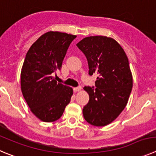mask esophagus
Masks as SVG:
<instances>
[{"mask_svg":"<svg viewBox=\"0 0 156 156\" xmlns=\"http://www.w3.org/2000/svg\"><path fill=\"white\" fill-rule=\"evenodd\" d=\"M73 90H74V91H75V92H77V91H81V87H75V88H73Z\"/></svg>","mask_w":156,"mask_h":156,"instance_id":"obj_1","label":"esophagus"}]
</instances>
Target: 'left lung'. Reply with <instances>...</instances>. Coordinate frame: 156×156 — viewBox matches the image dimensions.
I'll return each instance as SVG.
<instances>
[{
	"label": "left lung",
	"mask_w": 156,
	"mask_h": 156,
	"mask_svg": "<svg viewBox=\"0 0 156 156\" xmlns=\"http://www.w3.org/2000/svg\"><path fill=\"white\" fill-rule=\"evenodd\" d=\"M76 45L88 60V74L98 75L96 88H84L89 101L83 108V115L92 126H105L121 114L129 101L132 88L129 59L112 37L90 36Z\"/></svg>",
	"instance_id": "8db88e82"
}]
</instances>
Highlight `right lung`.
<instances>
[{
  "label": "right lung",
  "instance_id": "1",
  "mask_svg": "<svg viewBox=\"0 0 156 156\" xmlns=\"http://www.w3.org/2000/svg\"><path fill=\"white\" fill-rule=\"evenodd\" d=\"M76 35L48 31L27 52L21 72V88L30 111L42 122L62 117L73 89L58 83L52 75L60 70L71 41Z\"/></svg>",
  "mask_w": 156,
  "mask_h": 156
}]
</instances>
